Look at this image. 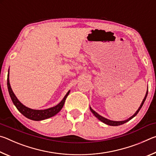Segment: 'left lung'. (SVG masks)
I'll use <instances>...</instances> for the list:
<instances>
[{
  "label": "left lung",
  "mask_w": 156,
  "mask_h": 156,
  "mask_svg": "<svg viewBox=\"0 0 156 156\" xmlns=\"http://www.w3.org/2000/svg\"><path fill=\"white\" fill-rule=\"evenodd\" d=\"M147 94H148V91H147L146 95H145V96H144V98L143 100H142V103H141V105H140V107L138 108V109L137 110V112H136L135 113H134V114H133V115H132L131 117L128 118L127 120H123V121H113V120H108V119H107V118H104V117H102V116H101L100 115H99L98 113H96V112H95L94 110L92 109L91 107H89V108H90L91 112L92 113H93V114H94L95 116H96V117L98 118V119L101 121V122H104L105 124H106V125H110V126H118V125H123V124H125V123H126V122H127L128 121L131 120L132 118L135 117V116H136L137 114H138V113L139 112V111L140 110V109H141L142 107V105H143L144 102V101H145V100H146V98H147Z\"/></svg>",
  "instance_id": "1"
}]
</instances>
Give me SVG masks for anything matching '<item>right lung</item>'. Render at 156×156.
<instances>
[{
	"instance_id": "1",
	"label": "right lung",
	"mask_w": 156,
	"mask_h": 156,
	"mask_svg": "<svg viewBox=\"0 0 156 156\" xmlns=\"http://www.w3.org/2000/svg\"><path fill=\"white\" fill-rule=\"evenodd\" d=\"M7 88H8L9 96L11 97V99L12 100L13 103H14L16 107L17 108V109L19 111V112L22 113L23 115L25 116L26 118H27L30 120H36V121L45 120V119H47V118H51L52 116L57 114V113L62 109V108L63 107V105L65 104V100L67 98V97L68 96V95L70 92V90L67 93V94L65 96V97L63 98L62 101L60 102L59 104L56 105L55 107H53L51 108H49V109H44V110H36V109H30V108L25 107L24 105H23L19 100H18L16 96H15V94L12 91L11 86H10L9 79V72H8V76H7Z\"/></svg>"
}]
</instances>
